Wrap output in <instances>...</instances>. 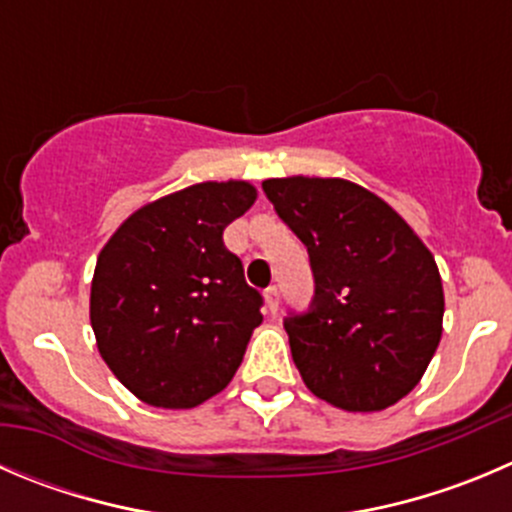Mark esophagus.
Segmentation results:
<instances>
[{
  "instance_id": "obj_1",
  "label": "esophagus",
  "mask_w": 512,
  "mask_h": 512,
  "mask_svg": "<svg viewBox=\"0 0 512 512\" xmlns=\"http://www.w3.org/2000/svg\"><path fill=\"white\" fill-rule=\"evenodd\" d=\"M265 300H267V307H270V312H277V307H280V290H277L275 285H270L265 290Z\"/></svg>"
}]
</instances>
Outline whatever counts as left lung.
<instances>
[{"label": "left lung", "mask_w": 512, "mask_h": 512, "mask_svg": "<svg viewBox=\"0 0 512 512\" xmlns=\"http://www.w3.org/2000/svg\"><path fill=\"white\" fill-rule=\"evenodd\" d=\"M277 217L310 255L315 295L285 330L302 380L325 403L372 413L398 403L443 335L438 265L380 197L337 177L262 182Z\"/></svg>", "instance_id": "8db88e82"}]
</instances>
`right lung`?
<instances>
[{
  "label": "right lung",
  "instance_id": "1",
  "mask_svg": "<svg viewBox=\"0 0 512 512\" xmlns=\"http://www.w3.org/2000/svg\"><path fill=\"white\" fill-rule=\"evenodd\" d=\"M257 200L250 182H200L140 207L97 257L89 320L102 360L155 408H195L227 388L262 295L222 232Z\"/></svg>",
  "mask_w": 512,
  "mask_h": 512
}]
</instances>
